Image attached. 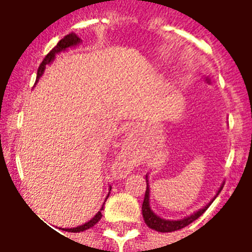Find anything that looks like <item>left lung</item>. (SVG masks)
Listing matches in <instances>:
<instances>
[{"label": "left lung", "mask_w": 252, "mask_h": 252, "mask_svg": "<svg viewBox=\"0 0 252 252\" xmlns=\"http://www.w3.org/2000/svg\"><path fill=\"white\" fill-rule=\"evenodd\" d=\"M146 180H147V175H146ZM224 185V184H222ZM222 185L220 186V189L217 190V194L221 191ZM216 195L212 198V201L205 205L202 209H198L197 212H194L193 215H190L188 217H184V219H181V220H166V219H162V217H159L158 215H155L153 211H151V206H150V188H148V181H147V189H146V194H144V201H143V205H142V212H143V219H144V222L147 224L148 227L151 228V229H155V231H158V232H173V231H178L181 228L186 227V225H189L190 222H193L194 220H197L198 217L204 213V212L209 208L213 200L216 198Z\"/></svg>", "instance_id": "1"}]
</instances>
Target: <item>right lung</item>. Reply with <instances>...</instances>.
Instances as JSON below:
<instances>
[{"mask_svg": "<svg viewBox=\"0 0 252 252\" xmlns=\"http://www.w3.org/2000/svg\"><path fill=\"white\" fill-rule=\"evenodd\" d=\"M81 41L82 40H81L75 33H68L67 36H64L62 40L59 41L57 46L54 47L51 51L47 54V57L43 59V62H41V64L39 66V70H37V77H36V81H39V78L43 75V72H44V70H46V66L47 64H50V63L55 59L57 54H59V52H62V51H66L67 48H70V47L77 46V44H79ZM102 208H104V206H102ZM101 211H102V209H101ZM101 211H99L98 213L92 219V220H89L88 222H85V224H82V225H79V227H75V228H63V231H67V232H82V231H86V229L92 228L93 225H95V224L99 221V219L102 217Z\"/></svg>", "mask_w": 252, "mask_h": 252, "instance_id": "1", "label": "right lung"}]
</instances>
